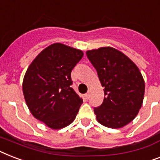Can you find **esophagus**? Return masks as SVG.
Segmentation results:
<instances>
[{
    "label": "esophagus",
    "mask_w": 160,
    "mask_h": 160,
    "mask_svg": "<svg viewBox=\"0 0 160 160\" xmlns=\"http://www.w3.org/2000/svg\"><path fill=\"white\" fill-rule=\"evenodd\" d=\"M89 95H90V94H89V93H85V94H84V98H86V99H89Z\"/></svg>",
    "instance_id": "1"
}]
</instances>
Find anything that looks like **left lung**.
I'll return each instance as SVG.
<instances>
[{
	"label": "left lung",
	"instance_id": "obj_1",
	"mask_svg": "<svg viewBox=\"0 0 160 160\" xmlns=\"http://www.w3.org/2000/svg\"><path fill=\"white\" fill-rule=\"evenodd\" d=\"M96 69L104 98L94 108L98 122L118 129L125 127L138 114L145 94V81L139 68L128 57L112 47L86 52Z\"/></svg>",
	"mask_w": 160,
	"mask_h": 160
}]
</instances>
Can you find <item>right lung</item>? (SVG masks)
<instances>
[{"mask_svg":"<svg viewBox=\"0 0 160 160\" xmlns=\"http://www.w3.org/2000/svg\"><path fill=\"white\" fill-rule=\"evenodd\" d=\"M83 56L81 50L57 42L43 49L26 71L22 84L26 104L51 129L70 125L82 104L71 87V73Z\"/></svg>","mask_w":160,"mask_h":160,"instance_id":"obj_1","label":"right lung"}]
</instances>
